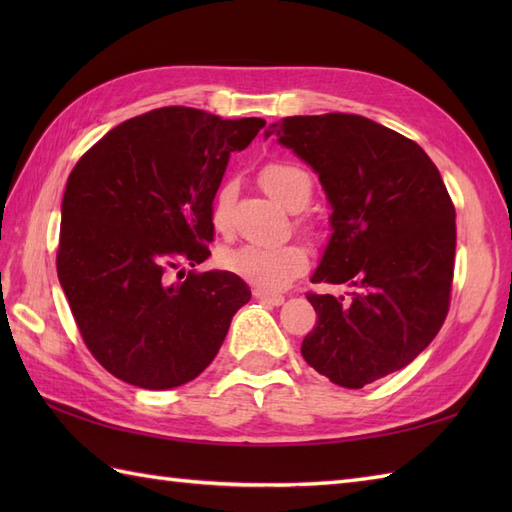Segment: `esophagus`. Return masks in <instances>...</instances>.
<instances>
[{"label": "esophagus", "instance_id": "obj_1", "mask_svg": "<svg viewBox=\"0 0 512 512\" xmlns=\"http://www.w3.org/2000/svg\"><path fill=\"white\" fill-rule=\"evenodd\" d=\"M253 295H255V299L268 303V306H281V303L286 301L284 295H277V292H268V290H262V288H255Z\"/></svg>", "mask_w": 512, "mask_h": 512}]
</instances>
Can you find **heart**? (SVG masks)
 <instances>
[{
  "label": "heart",
  "instance_id": "1",
  "mask_svg": "<svg viewBox=\"0 0 512 512\" xmlns=\"http://www.w3.org/2000/svg\"><path fill=\"white\" fill-rule=\"evenodd\" d=\"M259 180H262L264 189L288 209H301L310 200L312 180L308 171L290 165V162H270L262 169ZM233 193V184H224L215 195L213 224L217 231L228 228V209H231ZM220 264L228 273L246 279L248 284L257 288L279 290L308 268V250L295 242L273 246L239 244L222 250Z\"/></svg>",
  "mask_w": 512,
  "mask_h": 512
}]
</instances>
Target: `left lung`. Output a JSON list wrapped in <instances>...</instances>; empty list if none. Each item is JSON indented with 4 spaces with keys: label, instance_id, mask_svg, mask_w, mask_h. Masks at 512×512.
<instances>
[{
    "label": "left lung",
    "instance_id": "left-lung-1",
    "mask_svg": "<svg viewBox=\"0 0 512 512\" xmlns=\"http://www.w3.org/2000/svg\"><path fill=\"white\" fill-rule=\"evenodd\" d=\"M319 176L332 235L314 284H347L352 299L314 295L317 325L301 354L334 385L361 389L407 367L449 312L455 209L422 147L356 114L288 116L266 138Z\"/></svg>",
    "mask_w": 512,
    "mask_h": 512
}]
</instances>
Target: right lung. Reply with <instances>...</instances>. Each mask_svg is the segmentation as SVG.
I'll use <instances>...</instances> for the list:
<instances>
[{
	"label": "right lung",
	"instance_id": "1",
	"mask_svg": "<svg viewBox=\"0 0 512 512\" xmlns=\"http://www.w3.org/2000/svg\"><path fill=\"white\" fill-rule=\"evenodd\" d=\"M264 125L162 107L110 129L76 162L61 202L57 273L85 345L116 378L154 391L189 383L250 301L228 270L184 266L211 255L228 158Z\"/></svg>",
	"mask_w": 512,
	"mask_h": 512
}]
</instances>
